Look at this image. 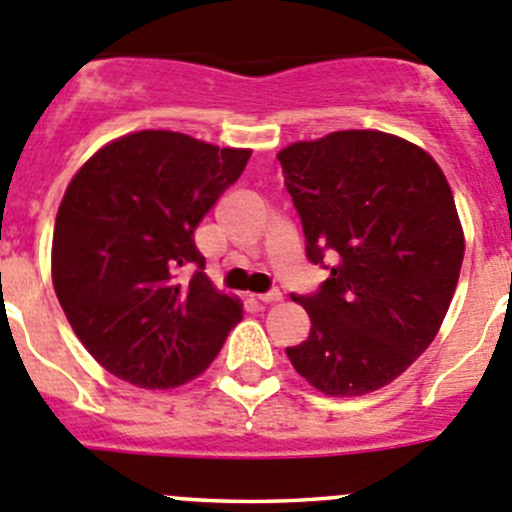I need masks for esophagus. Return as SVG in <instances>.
<instances>
[{
  "label": "esophagus",
  "mask_w": 512,
  "mask_h": 512,
  "mask_svg": "<svg viewBox=\"0 0 512 512\" xmlns=\"http://www.w3.org/2000/svg\"><path fill=\"white\" fill-rule=\"evenodd\" d=\"M282 300V292L280 290H272V292H265V295H257V302H262V305H275V302Z\"/></svg>",
  "instance_id": "obj_1"
}]
</instances>
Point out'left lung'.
Segmentation results:
<instances>
[{
    "instance_id": "left-lung-1",
    "label": "left lung",
    "mask_w": 512,
    "mask_h": 512,
    "mask_svg": "<svg viewBox=\"0 0 512 512\" xmlns=\"http://www.w3.org/2000/svg\"><path fill=\"white\" fill-rule=\"evenodd\" d=\"M307 242L330 257L292 367L330 398H357L403 375L438 335L458 287L465 235L438 162L380 130L330 132L277 152Z\"/></svg>"
}]
</instances>
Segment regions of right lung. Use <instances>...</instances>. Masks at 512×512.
Returning <instances> with one entry per match:
<instances>
[{"instance_id":"obj_1","label":"right lung","mask_w":512,"mask_h":512,"mask_svg":"<svg viewBox=\"0 0 512 512\" xmlns=\"http://www.w3.org/2000/svg\"><path fill=\"white\" fill-rule=\"evenodd\" d=\"M250 155L142 130L99 147L69 180L52 235L54 292L74 335L119 380L185 385L242 320V302L202 272L195 230Z\"/></svg>"}]
</instances>
